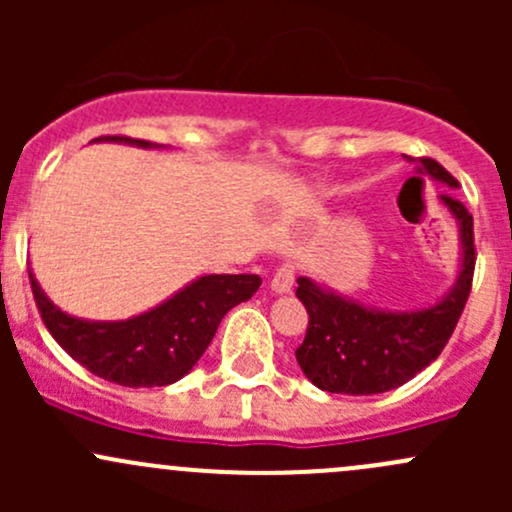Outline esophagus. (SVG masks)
<instances>
[{"label": "esophagus", "mask_w": 512, "mask_h": 512, "mask_svg": "<svg viewBox=\"0 0 512 512\" xmlns=\"http://www.w3.org/2000/svg\"><path fill=\"white\" fill-rule=\"evenodd\" d=\"M292 285H294V267L289 265V262H285V265L277 267V272H275V275H272L270 287L275 289L277 294H282V292H289V289H292Z\"/></svg>", "instance_id": "1"}]
</instances>
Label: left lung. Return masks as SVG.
<instances>
[{
    "label": "left lung",
    "mask_w": 512,
    "mask_h": 512,
    "mask_svg": "<svg viewBox=\"0 0 512 512\" xmlns=\"http://www.w3.org/2000/svg\"><path fill=\"white\" fill-rule=\"evenodd\" d=\"M428 173L456 188L458 180L436 163L423 160ZM443 205L461 223L463 260L456 287L443 302L418 312H376L317 287L307 277L297 280V297L309 314L307 334L297 347V361L307 379L329 394H384L414 379L451 339L476 270L473 215L461 200L441 195Z\"/></svg>",
    "instance_id": "left-lung-1"
}]
</instances>
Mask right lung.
<instances>
[{"label": "right lung", "mask_w": 512, "mask_h": 512, "mask_svg": "<svg viewBox=\"0 0 512 512\" xmlns=\"http://www.w3.org/2000/svg\"><path fill=\"white\" fill-rule=\"evenodd\" d=\"M148 148L128 136H101ZM34 302L51 337L74 361L101 379L131 389L168 386L183 379L218 332L220 319L262 285L257 275H205L175 297L126 322H84L49 302L29 272Z\"/></svg>", "instance_id": "1"}]
</instances>
